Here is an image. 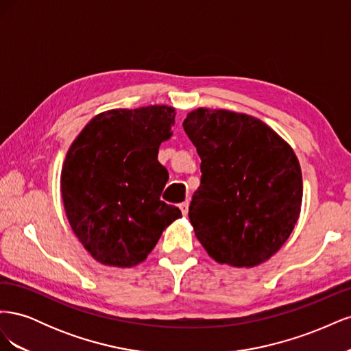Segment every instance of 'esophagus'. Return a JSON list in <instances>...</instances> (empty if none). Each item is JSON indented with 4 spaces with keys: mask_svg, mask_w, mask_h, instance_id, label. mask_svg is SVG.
Returning a JSON list of instances; mask_svg holds the SVG:
<instances>
[{
    "mask_svg": "<svg viewBox=\"0 0 351 351\" xmlns=\"http://www.w3.org/2000/svg\"><path fill=\"white\" fill-rule=\"evenodd\" d=\"M178 206H180V210H182V214H183V215H187V212H189V202L186 200V202H183V204H180Z\"/></svg>",
    "mask_w": 351,
    "mask_h": 351,
    "instance_id": "34e87169",
    "label": "esophagus"
}]
</instances>
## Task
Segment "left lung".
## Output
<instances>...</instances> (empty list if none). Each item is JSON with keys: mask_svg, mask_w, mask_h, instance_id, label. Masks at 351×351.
<instances>
[{"mask_svg": "<svg viewBox=\"0 0 351 351\" xmlns=\"http://www.w3.org/2000/svg\"><path fill=\"white\" fill-rule=\"evenodd\" d=\"M184 132L202 159L200 186L189 206L209 256L254 267L277 253L300 215L299 159L261 120L226 110H195Z\"/></svg>", "mask_w": 351, "mask_h": 351, "instance_id": "8db88e82", "label": "left lung"}]
</instances>
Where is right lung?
I'll list each match as a JSON object with an SVG mask.
<instances>
[{
  "label": "right lung",
  "mask_w": 351,
  "mask_h": 351,
  "mask_svg": "<svg viewBox=\"0 0 351 351\" xmlns=\"http://www.w3.org/2000/svg\"><path fill=\"white\" fill-rule=\"evenodd\" d=\"M174 117L165 105L111 110L92 119L70 146L62 202L74 234L98 262L134 267L182 217L161 200L168 171L158 161Z\"/></svg>",
  "instance_id": "1"
}]
</instances>
